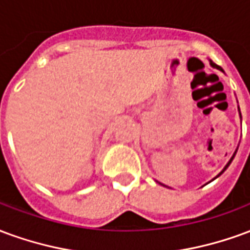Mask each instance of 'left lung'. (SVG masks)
I'll return each mask as SVG.
<instances>
[{"instance_id": "8db88e82", "label": "left lung", "mask_w": 250, "mask_h": 250, "mask_svg": "<svg viewBox=\"0 0 250 250\" xmlns=\"http://www.w3.org/2000/svg\"><path fill=\"white\" fill-rule=\"evenodd\" d=\"M210 65H211V66H214V68H217V69H220V71H222V68H221V66L217 65V64H215V62H210ZM234 155H236V154H234ZM234 155H233V157H231V159H230V161H229V162H228V165H226V166H225V168H224V170H222V171H221V173L218 174V175H221V174L224 173V171H225L226 168H228V166H229V165H230V163H231V161H233V158H234ZM218 175H217V177H218Z\"/></svg>"}]
</instances>
